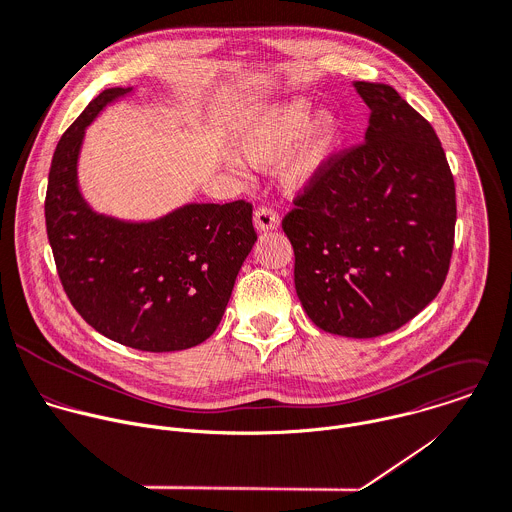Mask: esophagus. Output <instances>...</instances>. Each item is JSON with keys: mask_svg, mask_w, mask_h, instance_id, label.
<instances>
[{"mask_svg": "<svg viewBox=\"0 0 512 512\" xmlns=\"http://www.w3.org/2000/svg\"><path fill=\"white\" fill-rule=\"evenodd\" d=\"M253 223L257 227V231H273V229H279L281 225V219L279 215L269 209V207H259L253 215Z\"/></svg>", "mask_w": 512, "mask_h": 512, "instance_id": "34e87169", "label": "esophagus"}]
</instances>
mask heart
<instances>
[{
  "label": "heart",
  "mask_w": 512,
  "mask_h": 512,
  "mask_svg": "<svg viewBox=\"0 0 512 512\" xmlns=\"http://www.w3.org/2000/svg\"><path fill=\"white\" fill-rule=\"evenodd\" d=\"M341 135L339 119L321 111L311 119L305 99L293 97L281 103L253 109L233 137L235 151L255 167H269L280 157L279 179L289 193L309 187L329 161ZM227 169L241 173L237 159H225Z\"/></svg>",
  "instance_id": "1"
}]
</instances>
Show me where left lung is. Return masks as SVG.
Returning a JSON list of instances; mask_svg holds the SVG:
<instances>
[{"instance_id":"1","label":"left lung","mask_w":512,"mask_h":512,"mask_svg":"<svg viewBox=\"0 0 512 512\" xmlns=\"http://www.w3.org/2000/svg\"><path fill=\"white\" fill-rule=\"evenodd\" d=\"M371 109L365 143L331 159L283 231L295 289L323 331H397L441 291L455 243V181L431 123L391 85L353 81Z\"/></svg>"}]
</instances>
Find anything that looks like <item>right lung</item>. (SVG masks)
Returning a JSON list of instances; mask_svg holds the SVG:
<instances>
[{
    "instance_id": "obj_1",
    "label": "right lung",
    "mask_w": 512,
    "mask_h": 512,
    "mask_svg": "<svg viewBox=\"0 0 512 512\" xmlns=\"http://www.w3.org/2000/svg\"><path fill=\"white\" fill-rule=\"evenodd\" d=\"M135 87L101 91L53 153L45 223L61 285L101 335L131 349H191L223 319L237 273L257 233L253 207L185 203L155 219L95 211L79 187L85 129Z\"/></svg>"
}]
</instances>
